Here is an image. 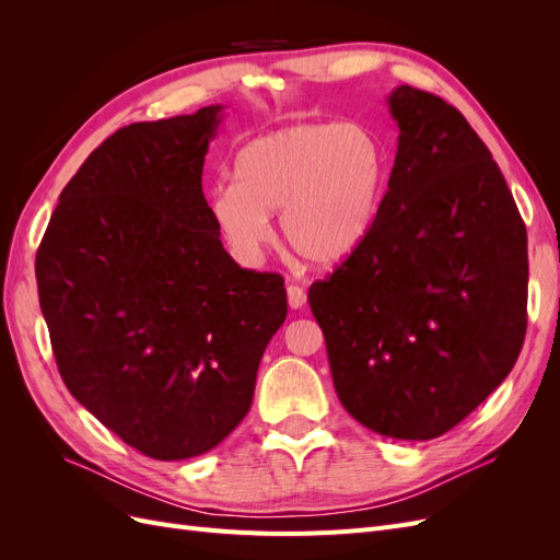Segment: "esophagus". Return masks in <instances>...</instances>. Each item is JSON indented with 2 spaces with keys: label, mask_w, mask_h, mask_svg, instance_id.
Listing matches in <instances>:
<instances>
[{
  "label": "esophagus",
  "mask_w": 560,
  "mask_h": 560,
  "mask_svg": "<svg viewBox=\"0 0 560 560\" xmlns=\"http://www.w3.org/2000/svg\"><path fill=\"white\" fill-rule=\"evenodd\" d=\"M287 301H290V308H303L306 306V292L299 284H290L287 287Z\"/></svg>",
  "instance_id": "1"
}]
</instances>
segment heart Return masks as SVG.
Here are the masks:
<instances>
[{
    "label": "heart",
    "mask_w": 560,
    "mask_h": 560,
    "mask_svg": "<svg viewBox=\"0 0 560 560\" xmlns=\"http://www.w3.org/2000/svg\"><path fill=\"white\" fill-rule=\"evenodd\" d=\"M235 182L210 196L217 233L241 264H259L273 241L306 261L334 268L358 254L374 231L389 177L378 132L360 121H306L249 140L233 161Z\"/></svg>",
    "instance_id": "heart-1"
}]
</instances>
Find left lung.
<instances>
[{
    "label": "left lung",
    "mask_w": 560,
    "mask_h": 560,
    "mask_svg": "<svg viewBox=\"0 0 560 560\" xmlns=\"http://www.w3.org/2000/svg\"><path fill=\"white\" fill-rule=\"evenodd\" d=\"M393 173L364 247L308 303L336 395L364 428L428 442L506 378L528 325V235L498 163L439 95L399 86Z\"/></svg>",
    "instance_id": "1"
}]
</instances>
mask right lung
Here are the masks:
<instances>
[{"label":"right lung","mask_w":560,"mask_h":560,"mask_svg":"<svg viewBox=\"0 0 560 560\" xmlns=\"http://www.w3.org/2000/svg\"><path fill=\"white\" fill-rule=\"evenodd\" d=\"M222 105L118 128L67 182L37 249L67 389L154 460L208 453L247 416L287 317L284 280L241 268L202 196Z\"/></svg>","instance_id":"add662e5"}]
</instances>
